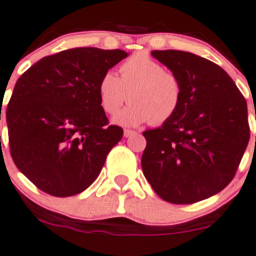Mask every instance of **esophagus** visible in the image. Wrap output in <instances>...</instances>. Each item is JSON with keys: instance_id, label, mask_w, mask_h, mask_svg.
<instances>
[{"instance_id": "obj_1", "label": "esophagus", "mask_w": 256, "mask_h": 256, "mask_svg": "<svg viewBox=\"0 0 256 256\" xmlns=\"http://www.w3.org/2000/svg\"><path fill=\"white\" fill-rule=\"evenodd\" d=\"M136 132L130 130V129H124V130H123V136H124L126 138H129V136H134V134H136Z\"/></svg>"}]
</instances>
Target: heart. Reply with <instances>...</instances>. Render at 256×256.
Wrapping results in <instances>:
<instances>
[{
  "label": "heart",
  "mask_w": 256,
  "mask_h": 256,
  "mask_svg": "<svg viewBox=\"0 0 256 256\" xmlns=\"http://www.w3.org/2000/svg\"><path fill=\"white\" fill-rule=\"evenodd\" d=\"M118 77L106 71L98 92L102 110L114 114L129 99L132 104L114 117V124L136 127L150 122L162 124L176 114L182 104L179 77L146 53H136L120 68Z\"/></svg>",
  "instance_id": "heart-1"
}]
</instances>
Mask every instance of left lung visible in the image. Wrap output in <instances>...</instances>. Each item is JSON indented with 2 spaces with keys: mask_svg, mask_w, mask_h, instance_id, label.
<instances>
[{
  "mask_svg": "<svg viewBox=\"0 0 256 256\" xmlns=\"http://www.w3.org/2000/svg\"><path fill=\"white\" fill-rule=\"evenodd\" d=\"M151 56L179 77L182 96L170 120L142 133L144 175L166 202H200L219 194L236 174L250 138L246 102L210 60L174 50Z\"/></svg>",
  "mask_w": 256,
  "mask_h": 256,
  "instance_id": "obj_1",
  "label": "left lung"
}]
</instances>
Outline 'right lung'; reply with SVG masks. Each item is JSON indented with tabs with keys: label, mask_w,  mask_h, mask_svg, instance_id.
<instances>
[{
	"label": "right lung",
	"mask_w": 256,
	"mask_h": 256,
	"mask_svg": "<svg viewBox=\"0 0 256 256\" xmlns=\"http://www.w3.org/2000/svg\"><path fill=\"white\" fill-rule=\"evenodd\" d=\"M127 56L120 50L72 48L44 56L19 77L6 112L10 154L40 190L74 196L100 174L123 130L108 126L98 86Z\"/></svg>",
	"instance_id": "add662e5"
}]
</instances>
